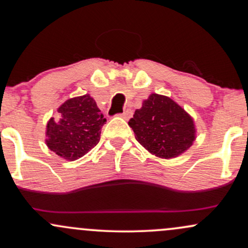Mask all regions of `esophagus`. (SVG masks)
<instances>
[{"label": "esophagus", "instance_id": "1", "mask_svg": "<svg viewBox=\"0 0 248 248\" xmlns=\"http://www.w3.org/2000/svg\"><path fill=\"white\" fill-rule=\"evenodd\" d=\"M122 117H123V118L124 119H129L130 118V117H131L132 116V111L131 110H125L124 111V112L123 113H122V115H121Z\"/></svg>", "mask_w": 248, "mask_h": 248}]
</instances>
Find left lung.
I'll return each instance as SVG.
<instances>
[{
	"label": "left lung",
	"instance_id": "1",
	"mask_svg": "<svg viewBox=\"0 0 248 248\" xmlns=\"http://www.w3.org/2000/svg\"><path fill=\"white\" fill-rule=\"evenodd\" d=\"M129 125L150 154L171 159L184 154L196 139L193 118L168 96L151 93L135 111Z\"/></svg>",
	"mask_w": 248,
	"mask_h": 248
}]
</instances>
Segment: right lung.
<instances>
[{
	"instance_id": "1",
	"label": "right lung",
	"mask_w": 248,
	"mask_h": 248,
	"mask_svg": "<svg viewBox=\"0 0 248 248\" xmlns=\"http://www.w3.org/2000/svg\"><path fill=\"white\" fill-rule=\"evenodd\" d=\"M107 122L90 94L68 99L48 121L46 144L63 159L74 161L98 144Z\"/></svg>"
}]
</instances>
